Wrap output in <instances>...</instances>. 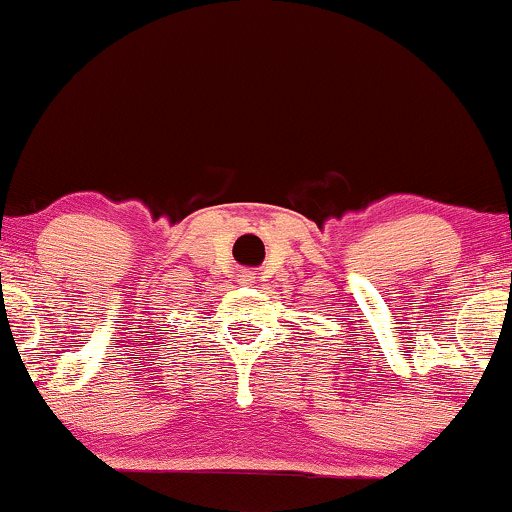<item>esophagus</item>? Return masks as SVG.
Returning <instances> with one entry per match:
<instances>
[{
    "mask_svg": "<svg viewBox=\"0 0 512 512\" xmlns=\"http://www.w3.org/2000/svg\"><path fill=\"white\" fill-rule=\"evenodd\" d=\"M243 276H248V274H243ZM248 279H250V276H248Z\"/></svg>",
    "mask_w": 512,
    "mask_h": 512,
    "instance_id": "obj_1",
    "label": "esophagus"
}]
</instances>
